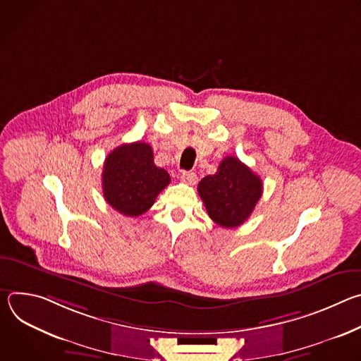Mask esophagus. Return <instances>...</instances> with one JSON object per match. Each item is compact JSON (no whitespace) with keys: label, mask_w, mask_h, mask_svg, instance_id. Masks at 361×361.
Returning <instances> with one entry per match:
<instances>
[{"label":"esophagus","mask_w":361,"mask_h":361,"mask_svg":"<svg viewBox=\"0 0 361 361\" xmlns=\"http://www.w3.org/2000/svg\"><path fill=\"white\" fill-rule=\"evenodd\" d=\"M181 180L190 185H194L197 181H198V177L195 173H191V171H183L181 173Z\"/></svg>","instance_id":"esophagus-1"}]
</instances>
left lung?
Here are the masks:
<instances>
[{
	"label": "left lung",
	"instance_id": "8db88e82",
	"mask_svg": "<svg viewBox=\"0 0 361 361\" xmlns=\"http://www.w3.org/2000/svg\"><path fill=\"white\" fill-rule=\"evenodd\" d=\"M198 194L217 226L234 228L251 216L263 194V181L237 157H226L214 176L198 183Z\"/></svg>",
	"mask_w": 361,
	"mask_h": 361
}]
</instances>
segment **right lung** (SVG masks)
<instances>
[{"label": "right lung", "instance_id": "1", "mask_svg": "<svg viewBox=\"0 0 361 361\" xmlns=\"http://www.w3.org/2000/svg\"><path fill=\"white\" fill-rule=\"evenodd\" d=\"M170 181L169 173L154 164L149 144L141 141L114 148L102 169L106 201L128 217H137L149 210Z\"/></svg>", "mask_w": 361, "mask_h": 361}]
</instances>
